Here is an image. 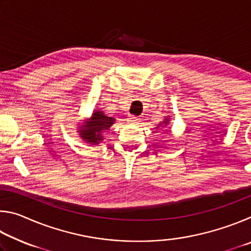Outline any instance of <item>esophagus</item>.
<instances>
[{
  "mask_svg": "<svg viewBox=\"0 0 251 251\" xmlns=\"http://www.w3.org/2000/svg\"><path fill=\"white\" fill-rule=\"evenodd\" d=\"M130 122H133V123L138 122V117L137 116H131L130 117Z\"/></svg>",
  "mask_w": 251,
  "mask_h": 251,
  "instance_id": "1",
  "label": "esophagus"
}]
</instances>
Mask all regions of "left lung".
Masks as SVG:
<instances>
[{"label":"left lung","instance_id":"obj_1","mask_svg":"<svg viewBox=\"0 0 251 251\" xmlns=\"http://www.w3.org/2000/svg\"><path fill=\"white\" fill-rule=\"evenodd\" d=\"M168 123H169V118L166 117V120H164V122L160 123V124H159L158 126H161V125H163V126H167ZM158 126H157V127H158Z\"/></svg>","mask_w":251,"mask_h":251}]
</instances>
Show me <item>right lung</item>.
Listing matches in <instances>:
<instances>
[{
  "label": "right lung",
  "instance_id": "obj_1",
  "mask_svg": "<svg viewBox=\"0 0 251 251\" xmlns=\"http://www.w3.org/2000/svg\"><path fill=\"white\" fill-rule=\"evenodd\" d=\"M114 123H115V120L113 117H107L104 112L96 109L93 112L88 121L78 126L79 136L86 143H90L92 145H97V144H100L104 139L101 133L109 129V127Z\"/></svg>",
  "mask_w": 251,
  "mask_h": 251
}]
</instances>
